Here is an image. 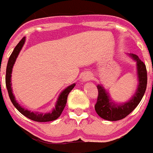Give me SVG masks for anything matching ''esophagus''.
Segmentation results:
<instances>
[{
  "label": "esophagus",
  "mask_w": 153,
  "mask_h": 153,
  "mask_svg": "<svg viewBox=\"0 0 153 153\" xmlns=\"http://www.w3.org/2000/svg\"><path fill=\"white\" fill-rule=\"evenodd\" d=\"M91 79H92V75L90 73L83 74V75L82 76V82H88L89 80H91Z\"/></svg>",
  "instance_id": "esophagus-1"
}]
</instances>
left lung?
<instances>
[{"mask_svg":"<svg viewBox=\"0 0 153 153\" xmlns=\"http://www.w3.org/2000/svg\"><path fill=\"white\" fill-rule=\"evenodd\" d=\"M128 56L136 62L138 86L134 94L128 101L125 103H117L111 99L110 95L101 84L97 86L98 89L97 102L95 109L97 114L103 119L108 121H118L126 117L136 108L140 104L147 88V70L146 65L139 56L135 54L130 53Z\"/></svg>","mask_w":153,"mask_h":153,"instance_id":"1","label":"left lung"}]
</instances>
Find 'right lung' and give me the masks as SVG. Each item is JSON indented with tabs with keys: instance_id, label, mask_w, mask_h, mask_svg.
<instances>
[{
	"instance_id": "obj_1",
	"label": "right lung",
	"mask_w": 153,
	"mask_h": 153,
	"mask_svg": "<svg viewBox=\"0 0 153 153\" xmlns=\"http://www.w3.org/2000/svg\"><path fill=\"white\" fill-rule=\"evenodd\" d=\"M26 41V37H23L17 46L13 49V53L10 55L9 61H8L7 67H6V75H5V85L7 88L9 97L11 100V102L13 103L14 107L19 110L22 115H24L25 117L30 120H33L35 122H39V123H45V122H50V121H54L60 117V115L62 114L63 109L65 108L66 102H67V97L69 93L71 92V90L74 88L75 83H73L71 85L68 86L67 88H65L63 91L60 93L58 96L57 100H56L55 107L53 108V110L49 113H39V112H31L28 109H26L21 105H19L18 101L15 99V97L13 93L12 90V83H11V74L13 71V67L14 63L16 62V59L19 56L20 51L23 47V45Z\"/></svg>"
}]
</instances>
